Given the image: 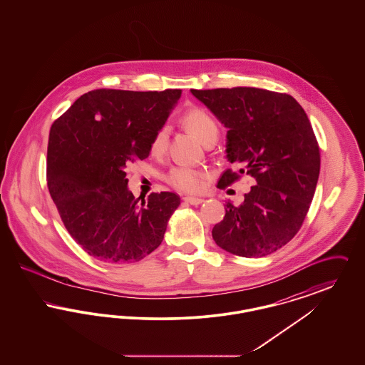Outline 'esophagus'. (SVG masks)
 Returning a JSON list of instances; mask_svg holds the SVG:
<instances>
[{"label":"esophagus","instance_id":"esophagus-1","mask_svg":"<svg viewBox=\"0 0 365 365\" xmlns=\"http://www.w3.org/2000/svg\"><path fill=\"white\" fill-rule=\"evenodd\" d=\"M183 200H185L187 204H191V205H198V204L204 202V198H200V197H185Z\"/></svg>","mask_w":365,"mask_h":365}]
</instances>
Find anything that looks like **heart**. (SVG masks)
Here are the masks:
<instances>
[{
	"instance_id": "heart-1",
	"label": "heart",
	"mask_w": 365,
	"mask_h": 365,
	"mask_svg": "<svg viewBox=\"0 0 365 365\" xmlns=\"http://www.w3.org/2000/svg\"><path fill=\"white\" fill-rule=\"evenodd\" d=\"M182 122L185 124V127L204 145L216 142V139L219 137V133H220L219 124L204 108H200V106L191 108L183 115ZM168 138H170L168 125H161L160 128H157L156 133L150 139V145H149L150 153L153 156L164 155L168 148ZM165 179L178 190L197 192L204 187L207 174L201 170H194L190 167H174L167 174Z\"/></svg>"
}]
</instances>
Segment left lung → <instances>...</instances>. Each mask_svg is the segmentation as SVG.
Segmentation results:
<instances>
[{
    "instance_id": "left-lung-1",
    "label": "left lung",
    "mask_w": 365,
    "mask_h": 365,
    "mask_svg": "<svg viewBox=\"0 0 365 365\" xmlns=\"http://www.w3.org/2000/svg\"><path fill=\"white\" fill-rule=\"evenodd\" d=\"M195 98L228 128L226 189L241 175L256 185L213 227L217 246L241 257H262L290 242L302 226L320 173V150L312 125L294 98L256 87L194 90Z\"/></svg>"
}]
</instances>
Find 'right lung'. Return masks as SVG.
<instances>
[{"label":"right lung","instance_id":"add662e5","mask_svg":"<svg viewBox=\"0 0 365 365\" xmlns=\"http://www.w3.org/2000/svg\"><path fill=\"white\" fill-rule=\"evenodd\" d=\"M182 90H91L51 127L46 180L53 202L88 256L134 262L163 242L180 198L152 192L139 204L125 167L149 156L150 139L167 122Z\"/></svg>","mask_w":365,"mask_h":365}]
</instances>
